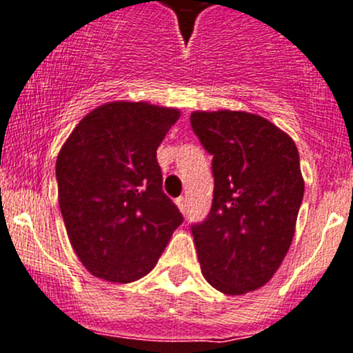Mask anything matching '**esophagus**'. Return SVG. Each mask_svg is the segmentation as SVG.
I'll use <instances>...</instances> for the list:
<instances>
[{"label": "esophagus", "mask_w": 353, "mask_h": 353, "mask_svg": "<svg viewBox=\"0 0 353 353\" xmlns=\"http://www.w3.org/2000/svg\"><path fill=\"white\" fill-rule=\"evenodd\" d=\"M176 205H178V209H180L181 214L187 212V199H185V197H178L176 199Z\"/></svg>", "instance_id": "esophagus-1"}]
</instances>
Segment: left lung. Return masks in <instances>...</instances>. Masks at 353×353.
I'll return each mask as SVG.
<instances>
[{
  "label": "left lung",
  "instance_id": "left-lung-1",
  "mask_svg": "<svg viewBox=\"0 0 353 353\" xmlns=\"http://www.w3.org/2000/svg\"><path fill=\"white\" fill-rule=\"evenodd\" d=\"M194 132L212 154L209 216L192 226L202 275L228 296L274 277L296 231L304 195L292 137L250 112H194Z\"/></svg>",
  "mask_w": 353,
  "mask_h": 353
}]
</instances>
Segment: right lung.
Instances as JSON below:
<instances>
[{
  "label": "right lung",
  "mask_w": 353,
  "mask_h": 353,
  "mask_svg": "<svg viewBox=\"0 0 353 353\" xmlns=\"http://www.w3.org/2000/svg\"><path fill=\"white\" fill-rule=\"evenodd\" d=\"M180 110L108 101L74 127L56 161L69 241L86 270L129 284L148 275L183 223L163 192L156 150Z\"/></svg>",
  "instance_id": "right-lung-1"
}]
</instances>
